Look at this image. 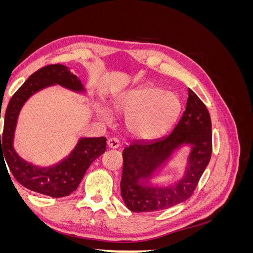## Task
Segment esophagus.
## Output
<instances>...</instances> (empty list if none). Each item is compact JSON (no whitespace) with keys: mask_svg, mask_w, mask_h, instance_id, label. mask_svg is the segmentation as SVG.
<instances>
[{"mask_svg":"<svg viewBox=\"0 0 253 253\" xmlns=\"http://www.w3.org/2000/svg\"><path fill=\"white\" fill-rule=\"evenodd\" d=\"M108 145L111 149H117L120 147V142L117 138H110L108 140Z\"/></svg>","mask_w":253,"mask_h":253,"instance_id":"obj_1","label":"esophagus"}]
</instances>
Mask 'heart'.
Masks as SVG:
<instances>
[{"mask_svg": "<svg viewBox=\"0 0 253 253\" xmlns=\"http://www.w3.org/2000/svg\"><path fill=\"white\" fill-rule=\"evenodd\" d=\"M115 110L126 116L128 133L140 140H154L168 132L180 113L179 98L172 91L144 85L128 89L115 100ZM102 119L112 120L111 113L102 109Z\"/></svg>", "mask_w": 253, "mask_h": 253, "instance_id": "heart-1", "label": "heart"}]
</instances>
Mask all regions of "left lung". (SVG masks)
Masks as SVG:
<instances>
[{"mask_svg":"<svg viewBox=\"0 0 253 253\" xmlns=\"http://www.w3.org/2000/svg\"><path fill=\"white\" fill-rule=\"evenodd\" d=\"M186 110L171 134L154 141L137 140L125 148L121 195L133 212L165 210L187 201L193 194L212 154V125L208 109L188 88ZM189 145L190 153L184 176L169 186L149 181L175 150Z\"/></svg>","mask_w":253,"mask_h":253,"instance_id":"8db88e82","label":"left lung"}]
</instances>
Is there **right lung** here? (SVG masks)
<instances>
[{
    "mask_svg": "<svg viewBox=\"0 0 253 253\" xmlns=\"http://www.w3.org/2000/svg\"><path fill=\"white\" fill-rule=\"evenodd\" d=\"M56 84L77 93L85 91L81 80L62 64H50L34 73L14 93L7 106L2 137L0 134V158L4 154L5 165L22 186L34 192L58 198L70 195L78 188L91 163L105 152L106 138H80L70 155L50 167L34 166L18 155L13 148V138L21 109L37 91Z\"/></svg>",
    "mask_w": 253,
    "mask_h": 253,
    "instance_id": "add662e5",
    "label": "right lung"
}]
</instances>
